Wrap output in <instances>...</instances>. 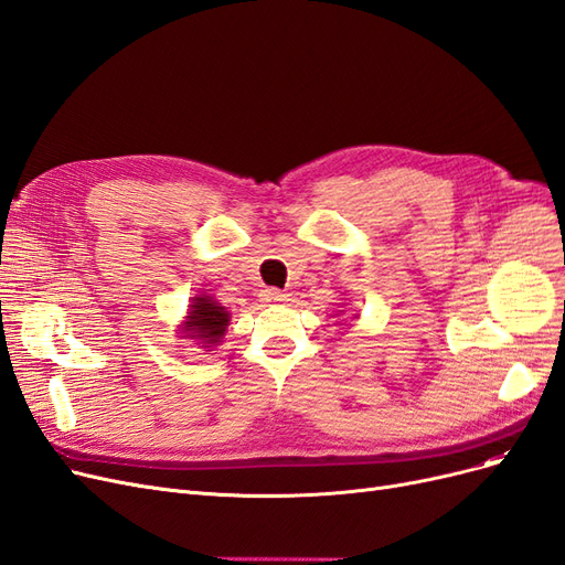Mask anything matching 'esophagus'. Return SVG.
Listing matches in <instances>:
<instances>
[{"label": "esophagus", "instance_id": "obj_1", "mask_svg": "<svg viewBox=\"0 0 565 565\" xmlns=\"http://www.w3.org/2000/svg\"><path fill=\"white\" fill-rule=\"evenodd\" d=\"M260 300L267 305H279V302L288 300V294H284V290H279V288H265L260 294Z\"/></svg>", "mask_w": 565, "mask_h": 565}]
</instances>
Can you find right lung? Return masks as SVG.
Masks as SVG:
<instances>
[{"label": "right lung", "mask_w": 565, "mask_h": 565, "mask_svg": "<svg viewBox=\"0 0 565 565\" xmlns=\"http://www.w3.org/2000/svg\"><path fill=\"white\" fill-rule=\"evenodd\" d=\"M227 323L230 312L221 302H215L211 296H196L192 298L190 312L180 326H183V333H188L185 338L196 340L202 348H215L223 342Z\"/></svg>", "instance_id": "obj_1"}]
</instances>
